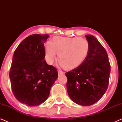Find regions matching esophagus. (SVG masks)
Returning <instances> with one entry per match:
<instances>
[{
	"instance_id": "34e87169",
	"label": "esophagus",
	"mask_w": 122,
	"mask_h": 122,
	"mask_svg": "<svg viewBox=\"0 0 122 122\" xmlns=\"http://www.w3.org/2000/svg\"><path fill=\"white\" fill-rule=\"evenodd\" d=\"M64 74V73L63 72V71H58V75H59V76H61V75H63Z\"/></svg>"
}]
</instances>
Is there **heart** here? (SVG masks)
Returning <instances> with one entry per match:
<instances>
[{
    "mask_svg": "<svg viewBox=\"0 0 122 122\" xmlns=\"http://www.w3.org/2000/svg\"><path fill=\"white\" fill-rule=\"evenodd\" d=\"M89 43L81 38L56 37L47 43L46 56L51 63L58 54V61L66 69H73L80 66L88 56Z\"/></svg>",
    "mask_w": 122,
    "mask_h": 122,
    "instance_id": "b5f03b06",
    "label": "heart"
}]
</instances>
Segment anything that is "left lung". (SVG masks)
<instances>
[{
  "mask_svg": "<svg viewBox=\"0 0 122 122\" xmlns=\"http://www.w3.org/2000/svg\"><path fill=\"white\" fill-rule=\"evenodd\" d=\"M90 48L78 68L66 73L69 97L77 104L92 105L103 96L109 84L111 66L107 53L97 39L86 35Z\"/></svg>",
  "mask_w": 122,
  "mask_h": 122,
  "instance_id": "left-lung-1",
  "label": "left lung"
}]
</instances>
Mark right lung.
I'll return each mask as SVG.
<instances>
[{
	"mask_svg": "<svg viewBox=\"0 0 122 122\" xmlns=\"http://www.w3.org/2000/svg\"><path fill=\"white\" fill-rule=\"evenodd\" d=\"M49 36L34 34L14 51L9 77L13 93L21 103L33 107L44 102L57 79V70L45 61L44 43Z\"/></svg>",
	"mask_w": 122,
	"mask_h": 122,
	"instance_id": "right-lung-1",
	"label": "right lung"
}]
</instances>
